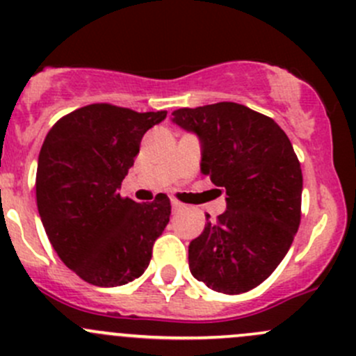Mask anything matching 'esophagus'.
Returning <instances> with one entry per match:
<instances>
[{
  "label": "esophagus",
  "mask_w": 356,
  "mask_h": 356,
  "mask_svg": "<svg viewBox=\"0 0 356 356\" xmlns=\"http://www.w3.org/2000/svg\"><path fill=\"white\" fill-rule=\"evenodd\" d=\"M170 204H172V209H174V211H181V209H184V207H186L184 203H181V201H177V200H172Z\"/></svg>",
  "instance_id": "34e87169"
}]
</instances>
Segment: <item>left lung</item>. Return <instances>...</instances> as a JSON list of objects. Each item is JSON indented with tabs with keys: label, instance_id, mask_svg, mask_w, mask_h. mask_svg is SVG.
<instances>
[{
	"label": "left lung",
	"instance_id": "left-lung-1",
	"mask_svg": "<svg viewBox=\"0 0 356 356\" xmlns=\"http://www.w3.org/2000/svg\"><path fill=\"white\" fill-rule=\"evenodd\" d=\"M201 143V172L225 191L227 209L189 244L197 282L237 295L264 282L286 256L302 207V168L271 118L235 102L172 112ZM222 193V191H220Z\"/></svg>",
	"mask_w": 356,
	"mask_h": 356
}]
</instances>
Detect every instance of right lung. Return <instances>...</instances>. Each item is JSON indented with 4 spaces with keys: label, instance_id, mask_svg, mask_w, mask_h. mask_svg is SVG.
I'll list each match as a JSON object with an SVG mask.
<instances>
[{
    "label": "right lung",
    "instance_id": "add662e5",
    "mask_svg": "<svg viewBox=\"0 0 356 356\" xmlns=\"http://www.w3.org/2000/svg\"><path fill=\"white\" fill-rule=\"evenodd\" d=\"M165 118V111L92 104L59 119L44 140L35 177L40 220L63 263L90 285L140 278L167 227V194L136 203L118 193L143 134Z\"/></svg>",
    "mask_w": 356,
    "mask_h": 356
}]
</instances>
